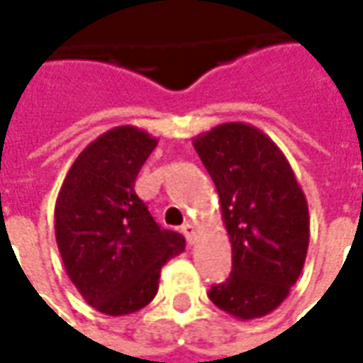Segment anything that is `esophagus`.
Returning a JSON list of instances; mask_svg holds the SVG:
<instances>
[{"label":"esophagus","mask_w":363,"mask_h":363,"mask_svg":"<svg viewBox=\"0 0 363 363\" xmlns=\"http://www.w3.org/2000/svg\"><path fill=\"white\" fill-rule=\"evenodd\" d=\"M182 232H184V236L188 238L189 244L196 240V226H194L191 222H186V224L182 226Z\"/></svg>","instance_id":"esophagus-1"}]
</instances>
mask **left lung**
Returning <instances> with one entry per match:
<instances>
[{
	"instance_id": "obj_1",
	"label": "left lung",
	"mask_w": 363,
	"mask_h": 363,
	"mask_svg": "<svg viewBox=\"0 0 363 363\" xmlns=\"http://www.w3.org/2000/svg\"><path fill=\"white\" fill-rule=\"evenodd\" d=\"M216 184L232 244V272L210 289L236 319L274 311L297 283L309 248V208L285 153L248 123H222L194 137Z\"/></svg>"
}]
</instances>
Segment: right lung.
<instances>
[{
	"mask_svg": "<svg viewBox=\"0 0 363 363\" xmlns=\"http://www.w3.org/2000/svg\"><path fill=\"white\" fill-rule=\"evenodd\" d=\"M157 139L121 125L80 151L54 208L64 269L82 299L119 317L143 309L160 289L161 267L186 238L163 230L135 194V179Z\"/></svg>",
	"mask_w": 363,
	"mask_h": 363,
	"instance_id": "obj_1",
	"label": "right lung"
}]
</instances>
